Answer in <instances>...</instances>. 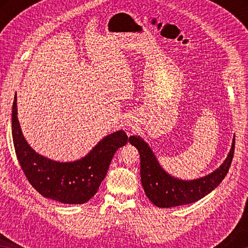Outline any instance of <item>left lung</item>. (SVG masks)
<instances>
[{
	"label": "left lung",
	"instance_id": "obj_1",
	"mask_svg": "<svg viewBox=\"0 0 248 248\" xmlns=\"http://www.w3.org/2000/svg\"><path fill=\"white\" fill-rule=\"evenodd\" d=\"M129 142L140 153L141 183L146 197L158 208H171L196 202L219 186L232 163L235 136L224 162L212 173L192 180L176 178L163 170L152 149L141 137L131 136Z\"/></svg>",
	"mask_w": 248,
	"mask_h": 248
}]
</instances>
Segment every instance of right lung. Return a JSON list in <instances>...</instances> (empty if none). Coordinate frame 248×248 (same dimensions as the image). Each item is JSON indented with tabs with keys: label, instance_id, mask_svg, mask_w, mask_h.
I'll return each mask as SVG.
<instances>
[{
	"label": "right lung",
	"instance_id": "obj_1",
	"mask_svg": "<svg viewBox=\"0 0 248 248\" xmlns=\"http://www.w3.org/2000/svg\"><path fill=\"white\" fill-rule=\"evenodd\" d=\"M12 136L16 155L31 186L46 198L61 203H85L97 192L106 177L116 151L127 144L124 130L103 138L85 156L73 162H58L37 153L24 138L17 117V96L12 110Z\"/></svg>",
	"mask_w": 248,
	"mask_h": 248
}]
</instances>
